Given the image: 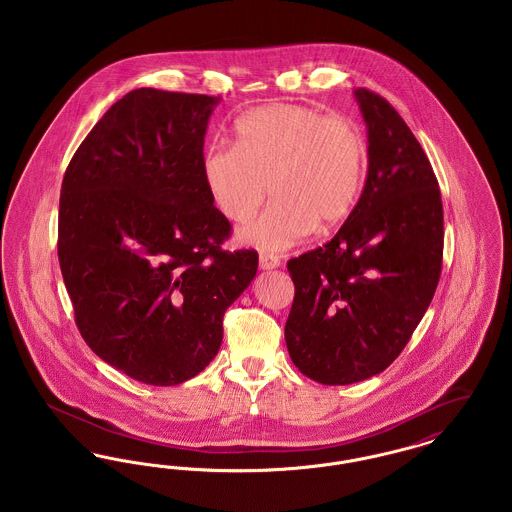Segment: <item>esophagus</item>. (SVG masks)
<instances>
[{"label": "esophagus", "mask_w": 512, "mask_h": 512, "mask_svg": "<svg viewBox=\"0 0 512 512\" xmlns=\"http://www.w3.org/2000/svg\"><path fill=\"white\" fill-rule=\"evenodd\" d=\"M259 267L263 268V270L280 267V259H278L276 255H270V253H261V257H259Z\"/></svg>", "instance_id": "esophagus-1"}]
</instances>
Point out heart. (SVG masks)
<instances>
[{"mask_svg":"<svg viewBox=\"0 0 512 512\" xmlns=\"http://www.w3.org/2000/svg\"><path fill=\"white\" fill-rule=\"evenodd\" d=\"M366 144L359 126L317 109L274 103L236 124V146H211L201 174L220 215L242 224L240 242L278 253L317 228L328 232L353 211L363 186Z\"/></svg>","mask_w":512,"mask_h":512,"instance_id":"obj_1","label":"heart"}]
</instances>
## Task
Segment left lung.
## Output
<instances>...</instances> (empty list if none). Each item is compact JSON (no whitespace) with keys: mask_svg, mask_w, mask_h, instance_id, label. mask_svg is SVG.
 <instances>
[{"mask_svg":"<svg viewBox=\"0 0 512 512\" xmlns=\"http://www.w3.org/2000/svg\"><path fill=\"white\" fill-rule=\"evenodd\" d=\"M368 128L365 190L338 234L288 261L286 345L326 386L366 380L401 355L441 276L443 207L434 169L388 99L359 88Z\"/></svg>","mask_w":512,"mask_h":512,"instance_id":"8db88e82","label":"left lung"}]
</instances>
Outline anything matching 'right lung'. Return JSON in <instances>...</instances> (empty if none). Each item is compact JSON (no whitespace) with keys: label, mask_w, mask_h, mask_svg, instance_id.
<instances>
[{"label":"right lung","mask_w":512,"mask_h":512,"mask_svg":"<svg viewBox=\"0 0 512 512\" xmlns=\"http://www.w3.org/2000/svg\"><path fill=\"white\" fill-rule=\"evenodd\" d=\"M220 98L138 88L90 130L63 176L57 255L74 322L105 363L176 386L219 353L222 317L257 274L224 251L232 224L201 174Z\"/></svg>","instance_id":"obj_1"}]
</instances>
